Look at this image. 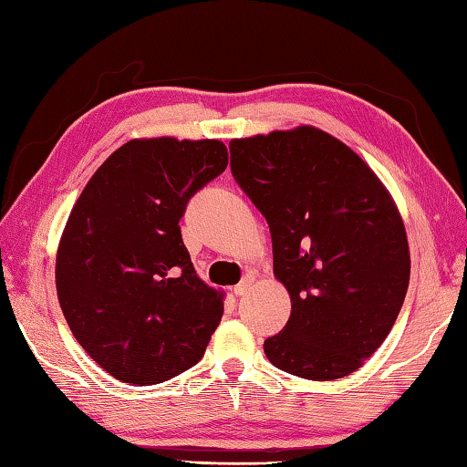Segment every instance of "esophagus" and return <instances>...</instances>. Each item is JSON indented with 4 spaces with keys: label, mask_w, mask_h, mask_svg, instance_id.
<instances>
[{
    "label": "esophagus",
    "mask_w": 467,
    "mask_h": 467,
    "mask_svg": "<svg viewBox=\"0 0 467 467\" xmlns=\"http://www.w3.org/2000/svg\"><path fill=\"white\" fill-rule=\"evenodd\" d=\"M251 284H253V278L251 275H244V278L236 284V286L233 288V292L236 296H243V295H247V290L251 288Z\"/></svg>",
    "instance_id": "esophagus-1"
}]
</instances>
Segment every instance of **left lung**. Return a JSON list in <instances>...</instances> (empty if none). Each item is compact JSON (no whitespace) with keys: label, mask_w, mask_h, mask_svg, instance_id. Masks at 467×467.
I'll return each instance as SVG.
<instances>
[{"label":"left lung","mask_w":467,"mask_h":467,"mask_svg":"<svg viewBox=\"0 0 467 467\" xmlns=\"http://www.w3.org/2000/svg\"><path fill=\"white\" fill-rule=\"evenodd\" d=\"M233 177L267 220L290 319L264 350L290 375L329 381L385 342L410 282L404 223L362 158L311 125L231 141Z\"/></svg>","instance_id":"1"}]
</instances>
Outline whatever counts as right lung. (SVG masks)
Returning a JSON list of instances; mask_svg holds the SVG:
<instances>
[{"mask_svg": "<svg viewBox=\"0 0 467 467\" xmlns=\"http://www.w3.org/2000/svg\"><path fill=\"white\" fill-rule=\"evenodd\" d=\"M218 140H131L78 197L55 264L61 311L88 357L131 385L192 368L223 319L181 239L187 202L224 172Z\"/></svg>", "mask_w": 467, "mask_h": 467, "instance_id": "right-lung-1", "label": "right lung"}]
</instances>
